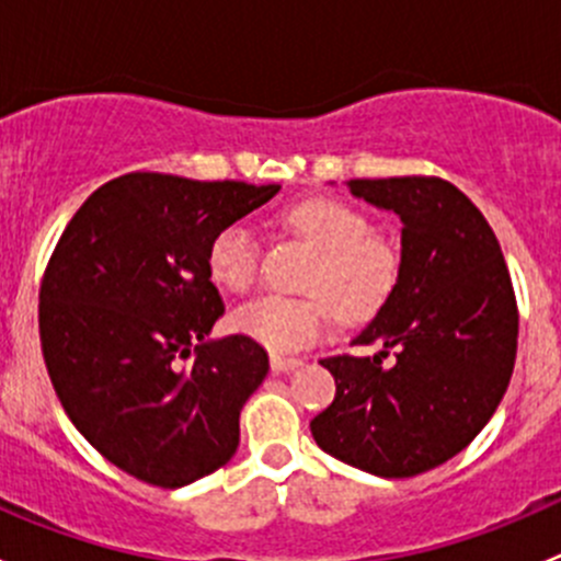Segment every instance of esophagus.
Here are the masks:
<instances>
[{
  "mask_svg": "<svg viewBox=\"0 0 561 561\" xmlns=\"http://www.w3.org/2000/svg\"><path fill=\"white\" fill-rule=\"evenodd\" d=\"M301 366V358H282V355H271V369L274 371H293Z\"/></svg>",
  "mask_w": 561,
  "mask_h": 561,
  "instance_id": "1",
  "label": "esophagus"
}]
</instances>
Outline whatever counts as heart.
Instances as JSON below:
<instances>
[{"instance_id":"heart-1","label":"heart","mask_w":561,"mask_h":561,"mask_svg":"<svg viewBox=\"0 0 561 561\" xmlns=\"http://www.w3.org/2000/svg\"><path fill=\"white\" fill-rule=\"evenodd\" d=\"M287 228L314 260L301 282L304 298L265 296L233 314V328L276 355L309 347L328 331L331 314L364 322L386 307L399 282L401 257L386 236L375 233L360 208L336 197H307L282 214ZM208 276L228 293H247L257 282L260 244L252 225L230 222L206 249Z\"/></svg>"}]
</instances>
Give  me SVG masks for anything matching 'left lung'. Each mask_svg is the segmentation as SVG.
Wrapping results in <instances>:
<instances>
[{
	"mask_svg": "<svg viewBox=\"0 0 561 561\" xmlns=\"http://www.w3.org/2000/svg\"><path fill=\"white\" fill-rule=\"evenodd\" d=\"M347 186L401 217V268L386 307L353 339L382 350L320 360L336 396L309 426L339 461L412 478L467 448L500 407L516 364V293L494 230L450 181L399 175ZM388 354L394 360L382 367Z\"/></svg>",
	"mask_w": 561,
	"mask_h": 561,
	"instance_id": "8db88e82",
	"label": "left lung"
}]
</instances>
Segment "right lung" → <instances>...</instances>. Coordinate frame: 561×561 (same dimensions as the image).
<instances>
[{"instance_id": "right-lung-1", "label": "right lung", "mask_w": 561, "mask_h": 561, "mask_svg": "<svg viewBox=\"0 0 561 561\" xmlns=\"http://www.w3.org/2000/svg\"><path fill=\"white\" fill-rule=\"evenodd\" d=\"M279 184L127 173L94 190L39 285V342L72 426L133 478L181 489L225 467L268 375L254 339H208L225 304L206 265L219 228Z\"/></svg>"}]
</instances>
